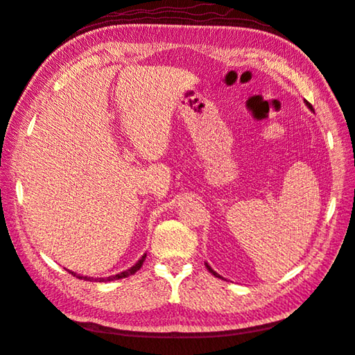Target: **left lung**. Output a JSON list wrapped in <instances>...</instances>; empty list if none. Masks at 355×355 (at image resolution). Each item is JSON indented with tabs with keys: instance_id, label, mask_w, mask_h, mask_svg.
<instances>
[{
	"instance_id": "obj_1",
	"label": "left lung",
	"mask_w": 355,
	"mask_h": 355,
	"mask_svg": "<svg viewBox=\"0 0 355 355\" xmlns=\"http://www.w3.org/2000/svg\"><path fill=\"white\" fill-rule=\"evenodd\" d=\"M305 105H306V106H309V107H310V109H311V111H313V107H311V105H310V103H309V101H305ZM207 269H208V270H209V272H211V273H212V275H214V277H217V278H222V277H220V275H218V273H216V272H214V270H212V269H211V267H209V266H208V264H207Z\"/></svg>"
}]
</instances>
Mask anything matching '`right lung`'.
Masks as SVG:
<instances>
[{
    "instance_id": "right-lung-1",
    "label": "right lung",
    "mask_w": 355,
    "mask_h": 355,
    "mask_svg": "<svg viewBox=\"0 0 355 355\" xmlns=\"http://www.w3.org/2000/svg\"><path fill=\"white\" fill-rule=\"evenodd\" d=\"M144 258H146V255L139 259V261L135 264V266H132L130 269H128V270H124V272H121V273H118V275H115V277H109V278H88V277H80V275H77V273H74V272H69L71 275H74L76 278H78V279H85V281H89V279H94V281H98V282H101V281H114V279H121V278H128V277H130V275H133L135 272H138L139 269H141V266H143V263H144Z\"/></svg>"
}]
</instances>
